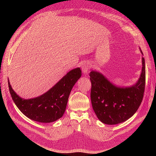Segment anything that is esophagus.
I'll use <instances>...</instances> for the list:
<instances>
[{
    "mask_svg": "<svg viewBox=\"0 0 156 156\" xmlns=\"http://www.w3.org/2000/svg\"><path fill=\"white\" fill-rule=\"evenodd\" d=\"M90 68H91L90 65L89 64V63H85L83 64V65H82V66H81L82 71H83V73H86L88 72V70L90 69Z\"/></svg>",
    "mask_w": 156,
    "mask_h": 156,
    "instance_id": "esophagus-1",
    "label": "esophagus"
}]
</instances>
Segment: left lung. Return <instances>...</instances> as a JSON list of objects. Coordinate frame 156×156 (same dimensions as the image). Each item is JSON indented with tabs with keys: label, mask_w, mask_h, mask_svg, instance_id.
I'll use <instances>...</instances> for the list:
<instances>
[{
	"label": "left lung",
	"mask_w": 156,
	"mask_h": 156,
	"mask_svg": "<svg viewBox=\"0 0 156 156\" xmlns=\"http://www.w3.org/2000/svg\"><path fill=\"white\" fill-rule=\"evenodd\" d=\"M141 52L143 55L141 50ZM142 64V72L138 83L129 87H116L99 72L90 73L93 108L102 123H120L135 114L141 104L145 90L146 70L143 57Z\"/></svg>",
	"instance_id": "obj_1"
}]
</instances>
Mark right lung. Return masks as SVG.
<instances>
[{
	"label": "right lung",
	"instance_id": "1",
	"mask_svg": "<svg viewBox=\"0 0 156 156\" xmlns=\"http://www.w3.org/2000/svg\"><path fill=\"white\" fill-rule=\"evenodd\" d=\"M81 76L80 68L73 69L45 94L27 100L16 95L9 81L8 84L12 99L22 113L34 121L50 123L63 116L72 89Z\"/></svg>",
	"mask_w": 156,
	"mask_h": 156
}]
</instances>
